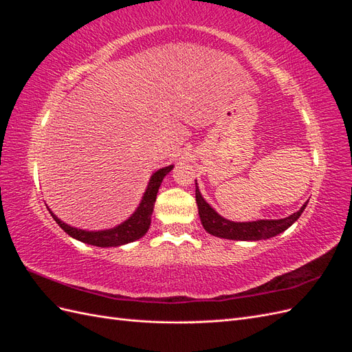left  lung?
Listing matches in <instances>:
<instances>
[{"instance_id":"left-lung-1","label":"left lung","mask_w":352,"mask_h":352,"mask_svg":"<svg viewBox=\"0 0 352 352\" xmlns=\"http://www.w3.org/2000/svg\"><path fill=\"white\" fill-rule=\"evenodd\" d=\"M198 214L202 226L212 236L232 241H260L269 239L291 228L300 219L308 201L294 214L279 220H257V221H230L221 217L208 202L202 198L198 186L195 188Z\"/></svg>"}]
</instances>
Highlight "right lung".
<instances>
[{"mask_svg":"<svg viewBox=\"0 0 352 352\" xmlns=\"http://www.w3.org/2000/svg\"><path fill=\"white\" fill-rule=\"evenodd\" d=\"M173 168V166H167L157 170L155 173H153L150 182H148V186L144 192V197L141 199V204L138 206L133 214L120 223L119 226L111 228V229H105V230H82L78 228L69 226L67 223L61 221L54 212H52L50 208V212L52 219L57 221V225L65 230L69 236L78 239L83 243H89L95 245V247H120V245L133 242L136 239L142 238L145 233L150 229L151 225V216H153V210H154V202L157 198L158 188L162 185L164 176Z\"/></svg>","mask_w":352,"mask_h":352,"instance_id":"add662e5","label":"right lung"}]
</instances>
